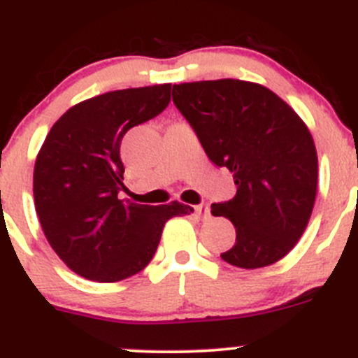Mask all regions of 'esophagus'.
Listing matches in <instances>:
<instances>
[{
    "instance_id": "1",
    "label": "esophagus",
    "mask_w": 358,
    "mask_h": 358,
    "mask_svg": "<svg viewBox=\"0 0 358 358\" xmlns=\"http://www.w3.org/2000/svg\"><path fill=\"white\" fill-rule=\"evenodd\" d=\"M194 212H196V215H199V217L210 215L208 205H198V206H194Z\"/></svg>"
}]
</instances>
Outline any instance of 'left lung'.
<instances>
[{
    "label": "left lung",
    "instance_id": "left-lung-1",
    "mask_svg": "<svg viewBox=\"0 0 358 358\" xmlns=\"http://www.w3.org/2000/svg\"><path fill=\"white\" fill-rule=\"evenodd\" d=\"M173 102L206 155L233 173L236 196L213 203L236 242L220 258L263 268L296 245L313 213L318 155L309 129L285 100L258 83L217 79L173 85Z\"/></svg>",
    "mask_w": 358,
    "mask_h": 358
}]
</instances>
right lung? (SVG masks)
<instances>
[{"mask_svg":"<svg viewBox=\"0 0 358 358\" xmlns=\"http://www.w3.org/2000/svg\"><path fill=\"white\" fill-rule=\"evenodd\" d=\"M171 85L127 88L76 103L49 130L35 160L33 198L42 231L72 272L116 282L141 272L164 224L194 210L118 199L120 145L127 130L168 108Z\"/></svg>","mask_w":358,"mask_h":358,"instance_id":"add662e5","label":"right lung"}]
</instances>
